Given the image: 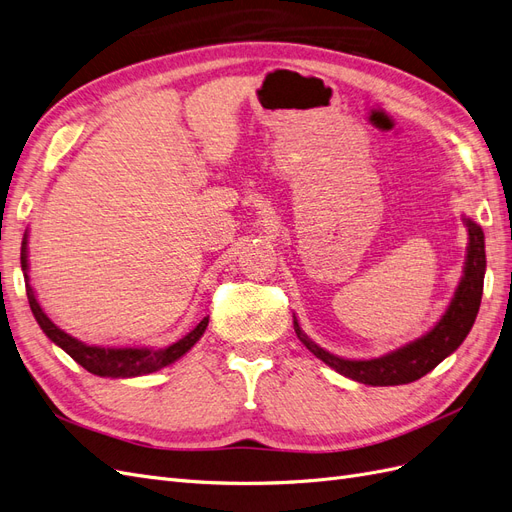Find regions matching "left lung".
Wrapping results in <instances>:
<instances>
[{"label":"left lung","instance_id":"left-lung-1","mask_svg":"<svg viewBox=\"0 0 512 512\" xmlns=\"http://www.w3.org/2000/svg\"><path fill=\"white\" fill-rule=\"evenodd\" d=\"M466 228L470 235L468 247V262L466 273L455 292L453 303L448 305L442 320L433 327L425 337L416 339V342L399 348L391 354L380 356V359L371 361H346L339 356L322 350L316 346L312 339L303 335L299 322L294 320V331H297L301 342L307 346L309 352H314L320 361L333 367L339 374L352 378L356 382L371 384V386H395V384H408L442 363L448 354L455 352L466 335L470 333L472 324L476 320L480 297H483V280H485V235L478 224L466 220Z\"/></svg>","mask_w":512,"mask_h":512}]
</instances>
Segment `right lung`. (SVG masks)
Returning a JSON list of instances; mask_svg holds the SVG:
<instances>
[{
	"instance_id": "right-lung-1",
	"label": "right lung",
	"mask_w": 512,
	"mask_h": 512,
	"mask_svg": "<svg viewBox=\"0 0 512 512\" xmlns=\"http://www.w3.org/2000/svg\"><path fill=\"white\" fill-rule=\"evenodd\" d=\"M21 267H23L25 282H27L29 307H32L34 318L38 320L40 329L46 333V337H49L51 342H55L61 350H66L76 363L85 367L89 374L108 376V378H132V376L151 374V371H158L170 363H175L179 356L188 352L198 342L200 335L205 333L207 324H209V316H205L188 335L181 337L177 344L162 348V350L87 346V344L79 342V339H74L68 333L61 331L59 327H55V324L49 320V316H46L42 312V307L38 305L36 294H34L32 286H29V277H27V237L23 239V245H21Z\"/></svg>"
}]
</instances>
